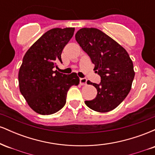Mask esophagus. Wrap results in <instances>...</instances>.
I'll return each instance as SVG.
<instances>
[{
	"label": "esophagus",
	"instance_id": "esophagus-1",
	"mask_svg": "<svg viewBox=\"0 0 155 155\" xmlns=\"http://www.w3.org/2000/svg\"><path fill=\"white\" fill-rule=\"evenodd\" d=\"M79 82H80V84L85 85L87 84V79L86 78H80Z\"/></svg>",
	"mask_w": 155,
	"mask_h": 155
}]
</instances>
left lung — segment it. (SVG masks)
Returning a JSON list of instances; mask_svg holds the SVG:
<instances>
[{
  "label": "left lung",
  "mask_w": 155,
  "mask_h": 155,
  "mask_svg": "<svg viewBox=\"0 0 155 155\" xmlns=\"http://www.w3.org/2000/svg\"><path fill=\"white\" fill-rule=\"evenodd\" d=\"M75 38L95 64L94 70L101 79L98 84L87 81L97 89V94L85 104L101 113L112 111L130 91L135 76L133 61L122 46L97 28H81Z\"/></svg>",
  "instance_id": "8db88e82"
}]
</instances>
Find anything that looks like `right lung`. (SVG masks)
<instances>
[{
    "label": "right lung",
    "instance_id": "add662e5",
    "mask_svg": "<svg viewBox=\"0 0 155 155\" xmlns=\"http://www.w3.org/2000/svg\"><path fill=\"white\" fill-rule=\"evenodd\" d=\"M74 28H53L27 51L19 71V90L33 111L42 115L56 113L65 106L67 92L79 84L76 73L54 71L61 54L74 35Z\"/></svg>",
    "mask_w": 155,
    "mask_h": 155
}]
</instances>
